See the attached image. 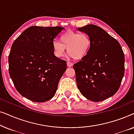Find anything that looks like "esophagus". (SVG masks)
I'll return each instance as SVG.
<instances>
[{"label": "esophagus", "instance_id": "34e87169", "mask_svg": "<svg viewBox=\"0 0 134 134\" xmlns=\"http://www.w3.org/2000/svg\"><path fill=\"white\" fill-rule=\"evenodd\" d=\"M67 66L68 67H72L73 66V63H71V62H67Z\"/></svg>", "mask_w": 134, "mask_h": 134}]
</instances>
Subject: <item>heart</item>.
I'll list each match as a JSON object with an SVG mask.
<instances>
[{
  "mask_svg": "<svg viewBox=\"0 0 134 134\" xmlns=\"http://www.w3.org/2000/svg\"><path fill=\"white\" fill-rule=\"evenodd\" d=\"M91 45L90 37L87 34L68 31L60 36V41L52 42V49L57 57H63L66 49H67L71 57L80 60L87 55Z\"/></svg>",
  "mask_w": 134,
  "mask_h": 134,
  "instance_id": "b5f03b06",
  "label": "heart"
}]
</instances>
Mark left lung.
I'll return each mask as SVG.
<instances>
[{
    "mask_svg": "<svg viewBox=\"0 0 134 134\" xmlns=\"http://www.w3.org/2000/svg\"><path fill=\"white\" fill-rule=\"evenodd\" d=\"M78 30L87 34L91 45L88 53L75 63L78 89L84 97L100 102L118 90L124 74V54L120 44L100 27L88 24Z\"/></svg>",
    "mask_w": 134,
    "mask_h": 134,
    "instance_id": "left-lung-1",
    "label": "left lung"
}]
</instances>
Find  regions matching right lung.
<instances>
[{
  "label": "right lung",
  "instance_id": "obj_1",
  "mask_svg": "<svg viewBox=\"0 0 134 134\" xmlns=\"http://www.w3.org/2000/svg\"><path fill=\"white\" fill-rule=\"evenodd\" d=\"M65 28L32 26L13 43L8 56L9 74L22 96L36 102L54 96L66 70V62L55 55L52 42Z\"/></svg>",
  "mask_w": 134,
  "mask_h": 134
}]
</instances>
